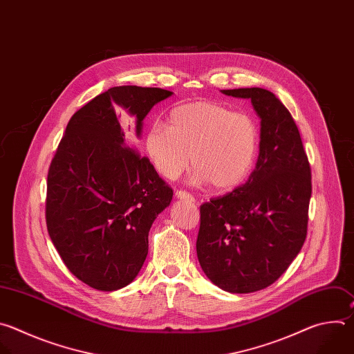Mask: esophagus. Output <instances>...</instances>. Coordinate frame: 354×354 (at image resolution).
I'll return each mask as SVG.
<instances>
[{"label": "esophagus", "instance_id": "obj_1", "mask_svg": "<svg viewBox=\"0 0 354 354\" xmlns=\"http://www.w3.org/2000/svg\"><path fill=\"white\" fill-rule=\"evenodd\" d=\"M176 198H178V199H185V201H191V202L195 201V198H194L191 194H188L187 191H183V189H177V191H176Z\"/></svg>", "mask_w": 354, "mask_h": 354}]
</instances>
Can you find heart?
<instances>
[{
	"label": "heart",
	"mask_w": 354,
	"mask_h": 354,
	"mask_svg": "<svg viewBox=\"0 0 354 354\" xmlns=\"http://www.w3.org/2000/svg\"><path fill=\"white\" fill-rule=\"evenodd\" d=\"M147 152L160 176L183 174L192 156L196 184L232 189L251 173L259 151V127L247 113L201 100L174 107L169 125L155 121L147 133Z\"/></svg>",
	"instance_id": "b5f03b06"
}]
</instances>
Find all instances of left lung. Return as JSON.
Here are the masks:
<instances>
[{
	"label": "left lung",
	"instance_id": "obj_1",
	"mask_svg": "<svg viewBox=\"0 0 354 354\" xmlns=\"http://www.w3.org/2000/svg\"><path fill=\"white\" fill-rule=\"evenodd\" d=\"M222 92L251 99L261 118L259 156L245 184L201 205L196 255L212 283L252 293L274 283L306 241L311 167L292 114L272 92Z\"/></svg>",
	"mask_w": 354,
	"mask_h": 354
}]
</instances>
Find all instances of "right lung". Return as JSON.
Here are the masks:
<instances>
[{"label":"right lung","mask_w":354,"mask_h":354,"mask_svg":"<svg viewBox=\"0 0 354 354\" xmlns=\"http://www.w3.org/2000/svg\"><path fill=\"white\" fill-rule=\"evenodd\" d=\"M160 88L114 86L71 117L47 176L46 223L68 270L85 285L118 290L148 255V234L170 205L171 187L127 144L115 106L136 118L171 96Z\"/></svg>","instance_id":"add662e5"}]
</instances>
